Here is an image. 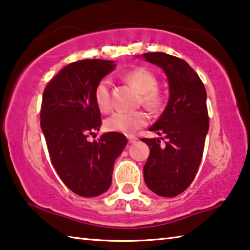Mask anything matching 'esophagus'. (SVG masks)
Segmentation results:
<instances>
[{
	"mask_svg": "<svg viewBox=\"0 0 250 250\" xmlns=\"http://www.w3.org/2000/svg\"><path fill=\"white\" fill-rule=\"evenodd\" d=\"M126 138H128V141H129V143H134L135 141L138 140V139L135 138V137H133V135H128V137H126Z\"/></svg>",
	"mask_w": 250,
	"mask_h": 250,
	"instance_id": "obj_1",
	"label": "esophagus"
}]
</instances>
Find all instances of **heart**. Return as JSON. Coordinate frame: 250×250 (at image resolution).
<instances>
[{
	"mask_svg": "<svg viewBox=\"0 0 250 250\" xmlns=\"http://www.w3.org/2000/svg\"><path fill=\"white\" fill-rule=\"evenodd\" d=\"M124 78L126 83L133 86L140 92V104L150 110L156 112L163 104V97L158 89V78L151 70L145 67H137L126 73ZM94 99L101 111H108L111 108V94L108 79L103 78L97 83L94 90ZM149 116L143 110L133 112L118 111L112 113L104 121V128L111 132H120L131 134L138 129L147 125Z\"/></svg>",
	"mask_w": 250,
	"mask_h": 250,
	"instance_id": "b5f03b06",
	"label": "heart"
}]
</instances>
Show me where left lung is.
Listing matches in <instances>:
<instances>
[{
    "instance_id": "8db88e82",
    "label": "left lung",
    "mask_w": 250,
    "mask_h": 250,
    "mask_svg": "<svg viewBox=\"0 0 250 250\" xmlns=\"http://www.w3.org/2000/svg\"><path fill=\"white\" fill-rule=\"evenodd\" d=\"M147 62L166 71L170 99L159 120L151 126L160 139L141 138L150 147L143 167L147 188L164 197L184 192L195 179L209 126L204 83L184 59L166 53H146ZM165 145H160V140Z\"/></svg>"
}]
</instances>
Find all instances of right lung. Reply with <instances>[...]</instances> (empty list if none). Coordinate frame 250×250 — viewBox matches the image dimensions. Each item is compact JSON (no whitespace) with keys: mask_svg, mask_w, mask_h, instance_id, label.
<instances>
[{"mask_svg":"<svg viewBox=\"0 0 250 250\" xmlns=\"http://www.w3.org/2000/svg\"><path fill=\"white\" fill-rule=\"evenodd\" d=\"M115 67L104 59L70 62L44 89L41 128L50 161L67 188L83 197L98 196L110 188L113 163L128 143L119 132L103 134L98 141L88 139L101 125L95 87Z\"/></svg>","mask_w":250,"mask_h":250,"instance_id":"1","label":"right lung"}]
</instances>
